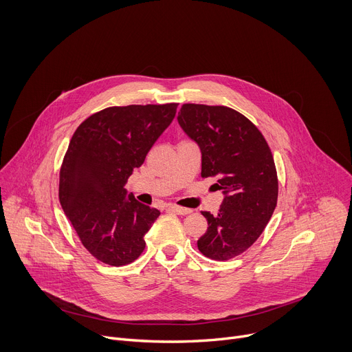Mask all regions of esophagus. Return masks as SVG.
<instances>
[{"mask_svg": "<svg viewBox=\"0 0 352 352\" xmlns=\"http://www.w3.org/2000/svg\"><path fill=\"white\" fill-rule=\"evenodd\" d=\"M168 210L177 213V214H181V216H185V214H189L192 210L190 209H186V208H181V206H177V205H168Z\"/></svg>", "mask_w": 352, "mask_h": 352, "instance_id": "1", "label": "esophagus"}]
</instances>
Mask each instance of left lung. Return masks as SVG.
Returning <instances> with one entry per match:
<instances>
[{
	"label": "left lung",
	"mask_w": 352,
	"mask_h": 352,
	"mask_svg": "<svg viewBox=\"0 0 352 352\" xmlns=\"http://www.w3.org/2000/svg\"><path fill=\"white\" fill-rule=\"evenodd\" d=\"M178 124L202 153V177L217 179L224 199L217 214L202 212L208 231L197 248L213 261L232 259L266 228L277 205L278 179L262 132L226 106L184 104Z\"/></svg>",
	"instance_id": "left-lung-1"
}]
</instances>
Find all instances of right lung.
I'll return each instance as SVG.
<instances>
[{
	"label": "right lung",
	"instance_id": "add662e5",
	"mask_svg": "<svg viewBox=\"0 0 352 352\" xmlns=\"http://www.w3.org/2000/svg\"><path fill=\"white\" fill-rule=\"evenodd\" d=\"M177 106L109 107L75 131L60 171V204L97 261L124 266L143 252V236L160 212L128 195L125 184L174 120Z\"/></svg>",
	"mask_w": 352,
	"mask_h": 352
}]
</instances>
